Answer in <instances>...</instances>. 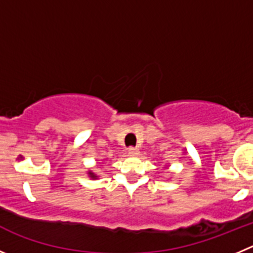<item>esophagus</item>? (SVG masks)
Instances as JSON below:
<instances>
[{
    "instance_id": "esophagus-1",
    "label": "esophagus",
    "mask_w": 253,
    "mask_h": 253,
    "mask_svg": "<svg viewBox=\"0 0 253 253\" xmlns=\"http://www.w3.org/2000/svg\"><path fill=\"white\" fill-rule=\"evenodd\" d=\"M139 154V150L136 148H129L128 149V155L129 156H136Z\"/></svg>"
}]
</instances>
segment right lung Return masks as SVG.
Listing matches in <instances>:
<instances>
[{"label": "right lung", "mask_w": 253, "mask_h": 253, "mask_svg": "<svg viewBox=\"0 0 253 253\" xmlns=\"http://www.w3.org/2000/svg\"><path fill=\"white\" fill-rule=\"evenodd\" d=\"M86 174H88V176L90 177V179H93V180H97L98 179V175L94 174V172H93L92 170H88V172H86Z\"/></svg>", "instance_id": "right-lung-1"}]
</instances>
